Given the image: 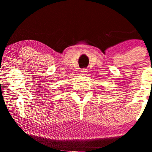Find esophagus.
Returning <instances> with one entry per match:
<instances>
[{
    "label": "esophagus",
    "instance_id": "esophagus-1",
    "mask_svg": "<svg viewBox=\"0 0 152 152\" xmlns=\"http://www.w3.org/2000/svg\"><path fill=\"white\" fill-rule=\"evenodd\" d=\"M81 74H86V72H87V69H81Z\"/></svg>",
    "mask_w": 152,
    "mask_h": 152
}]
</instances>
